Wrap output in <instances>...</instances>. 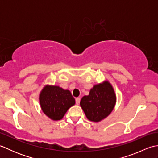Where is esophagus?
Instances as JSON below:
<instances>
[{"label": "esophagus", "instance_id": "1", "mask_svg": "<svg viewBox=\"0 0 158 158\" xmlns=\"http://www.w3.org/2000/svg\"><path fill=\"white\" fill-rule=\"evenodd\" d=\"M80 100H81V99H80V98H75V102H76L77 105H79V102H80Z\"/></svg>", "mask_w": 158, "mask_h": 158}]
</instances>
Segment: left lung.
<instances>
[{"instance_id": "obj_1", "label": "left lung", "mask_w": 158, "mask_h": 158, "mask_svg": "<svg viewBox=\"0 0 158 158\" xmlns=\"http://www.w3.org/2000/svg\"><path fill=\"white\" fill-rule=\"evenodd\" d=\"M116 102L113 87L108 81L96 85L88 96H83L80 105L89 120L100 122L111 113Z\"/></svg>"}]
</instances>
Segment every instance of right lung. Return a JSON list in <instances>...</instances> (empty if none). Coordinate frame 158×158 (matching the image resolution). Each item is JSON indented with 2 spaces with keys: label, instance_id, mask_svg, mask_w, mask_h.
<instances>
[{
  "label": "right lung",
  "instance_id": "add662e5",
  "mask_svg": "<svg viewBox=\"0 0 158 158\" xmlns=\"http://www.w3.org/2000/svg\"><path fill=\"white\" fill-rule=\"evenodd\" d=\"M39 101L43 113L53 120L62 119L68 109L75 104L69 90L58 86H45L40 94Z\"/></svg>",
  "mask_w": 158,
  "mask_h": 158
}]
</instances>
